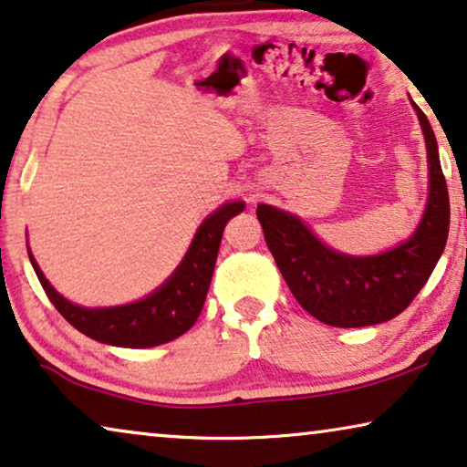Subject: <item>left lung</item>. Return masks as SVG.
I'll return each mask as SVG.
<instances>
[{
  "mask_svg": "<svg viewBox=\"0 0 467 467\" xmlns=\"http://www.w3.org/2000/svg\"><path fill=\"white\" fill-rule=\"evenodd\" d=\"M413 107L428 150L430 187L421 221L409 240L379 254H346L324 244L296 214L269 204L256 206L265 242L290 293L306 312L330 327H370L402 314L447 246V181L434 130L425 113Z\"/></svg>",
  "mask_w": 467,
  "mask_h": 467,
  "instance_id": "obj_1",
  "label": "left lung"
}]
</instances>
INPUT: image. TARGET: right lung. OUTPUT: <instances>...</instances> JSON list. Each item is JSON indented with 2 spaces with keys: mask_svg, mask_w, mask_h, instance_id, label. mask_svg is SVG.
I'll return each mask as SVG.
<instances>
[{
  "mask_svg": "<svg viewBox=\"0 0 467 467\" xmlns=\"http://www.w3.org/2000/svg\"><path fill=\"white\" fill-rule=\"evenodd\" d=\"M244 202L240 200L225 202L213 214H208L195 232L183 261L171 274V278L155 288L151 295H147L145 299L126 303V306H76L46 280L31 250L29 261L52 306L79 333L99 343H105V346L132 349L155 348L187 333L198 320L213 280L223 229H225L229 219L244 211Z\"/></svg>",
  "mask_w": 467,
  "mask_h": 467,
  "instance_id": "right-lung-1",
  "label": "right lung"
}]
</instances>
